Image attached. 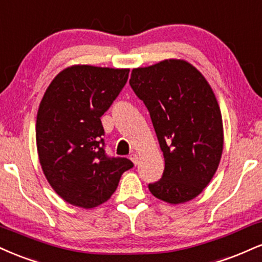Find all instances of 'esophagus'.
Segmentation results:
<instances>
[{
  "label": "esophagus",
  "instance_id": "1",
  "mask_svg": "<svg viewBox=\"0 0 262 262\" xmlns=\"http://www.w3.org/2000/svg\"><path fill=\"white\" fill-rule=\"evenodd\" d=\"M129 159H130L132 161H133L134 165H138V162H139V157H138V155H137V154H135V152L130 154V156H129Z\"/></svg>",
  "mask_w": 262,
  "mask_h": 262
}]
</instances>
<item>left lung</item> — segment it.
<instances>
[{"instance_id":"obj_1","label":"left lung","mask_w":262,"mask_h":262,"mask_svg":"<svg viewBox=\"0 0 262 262\" xmlns=\"http://www.w3.org/2000/svg\"><path fill=\"white\" fill-rule=\"evenodd\" d=\"M129 84L150 113L165 157L162 177L149 190L169 204L194 199L212 179L223 150L222 116L212 89L181 59L133 69Z\"/></svg>"}]
</instances>
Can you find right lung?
Returning <instances> with one entry per match:
<instances>
[{"instance_id": "1", "label": "right lung", "mask_w": 262, "mask_h": 262, "mask_svg": "<svg viewBox=\"0 0 262 262\" xmlns=\"http://www.w3.org/2000/svg\"><path fill=\"white\" fill-rule=\"evenodd\" d=\"M129 69L73 66L56 75L41 100L36 146L43 174L53 190L74 206L91 209L111 198L125 157L106 154L101 117L117 99Z\"/></svg>"}]
</instances>
